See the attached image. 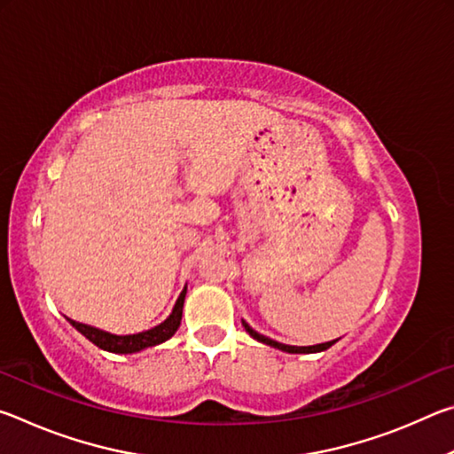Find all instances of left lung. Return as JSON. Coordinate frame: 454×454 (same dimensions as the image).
Segmentation results:
<instances>
[{
	"label": "left lung",
	"instance_id": "left-lung-1",
	"mask_svg": "<svg viewBox=\"0 0 454 454\" xmlns=\"http://www.w3.org/2000/svg\"><path fill=\"white\" fill-rule=\"evenodd\" d=\"M242 326L246 328V333H248L252 338H254V340L262 342V344H268V347H272V348H278V350H282V352H288V355H312V352H322V350H326V348L333 347L334 342H338V338H336V340L322 342V344H312V347H292V344L276 342V340H272V338H268V336H264V334L256 333V330L252 328L246 320H242Z\"/></svg>",
	"mask_w": 454,
	"mask_h": 454
}]
</instances>
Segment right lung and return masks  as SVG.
<instances>
[{"mask_svg":"<svg viewBox=\"0 0 454 454\" xmlns=\"http://www.w3.org/2000/svg\"><path fill=\"white\" fill-rule=\"evenodd\" d=\"M184 298H186V286H184V290L180 292V296L174 304L170 317H168L164 322H160L158 326H153L150 330H144V333H137V334L120 336V334L106 333V330H99L96 326L83 325V322H75V320L67 318V317L66 318L75 330H78V333L86 336L90 342H94L98 348L114 352V355H134V352H140L144 348L162 344V342L168 340V338H172L176 334V330H178L180 322H182Z\"/></svg>","mask_w":454,"mask_h":454,"instance_id":"add662e5","label":"right lung"}]
</instances>
